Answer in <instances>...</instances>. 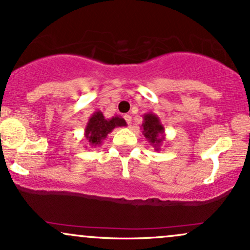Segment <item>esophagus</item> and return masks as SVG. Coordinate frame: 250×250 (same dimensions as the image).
<instances>
[{
	"mask_svg": "<svg viewBox=\"0 0 250 250\" xmlns=\"http://www.w3.org/2000/svg\"><path fill=\"white\" fill-rule=\"evenodd\" d=\"M125 122L128 123L129 127H130V125H131V116L130 115H125Z\"/></svg>",
	"mask_w": 250,
	"mask_h": 250,
	"instance_id": "obj_1",
	"label": "esophagus"
}]
</instances>
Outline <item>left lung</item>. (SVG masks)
<instances>
[{
    "label": "left lung",
    "instance_id": "1",
    "mask_svg": "<svg viewBox=\"0 0 250 250\" xmlns=\"http://www.w3.org/2000/svg\"><path fill=\"white\" fill-rule=\"evenodd\" d=\"M141 129L142 134L145 135L147 141L153 146L155 150H160V147L165 141V127L160 117L153 113L145 114Z\"/></svg>",
    "mask_w": 250,
    "mask_h": 250
}]
</instances>
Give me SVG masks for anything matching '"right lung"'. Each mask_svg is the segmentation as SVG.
Returning a JSON list of instances; mask_svg holds the SVG:
<instances>
[{"label": "right lung", "mask_w": 250, "mask_h": 250, "mask_svg": "<svg viewBox=\"0 0 250 250\" xmlns=\"http://www.w3.org/2000/svg\"><path fill=\"white\" fill-rule=\"evenodd\" d=\"M127 122L121 116H113L111 119H105L102 111L97 110L89 117L84 129V137L90 147H100L103 140L109 133L116 127H125Z\"/></svg>", "instance_id": "1"}]
</instances>
